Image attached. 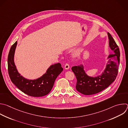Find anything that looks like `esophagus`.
Instances as JSON below:
<instances>
[{
  "label": "esophagus",
  "mask_w": 128,
  "mask_h": 128,
  "mask_svg": "<svg viewBox=\"0 0 128 128\" xmlns=\"http://www.w3.org/2000/svg\"><path fill=\"white\" fill-rule=\"evenodd\" d=\"M69 67H70V66H69V64H68V63H66V64H65V66H64L65 69H68L69 68Z\"/></svg>",
  "instance_id": "1"
}]
</instances>
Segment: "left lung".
Here are the masks:
<instances>
[{
  "label": "left lung",
  "mask_w": 128,
  "mask_h": 128,
  "mask_svg": "<svg viewBox=\"0 0 128 128\" xmlns=\"http://www.w3.org/2000/svg\"><path fill=\"white\" fill-rule=\"evenodd\" d=\"M109 46L113 53L110 54L106 69L100 76L91 77L88 76L83 70L82 65L75 66L71 69L74 73L76 79V89L84 95H92L98 94L112 84L116 79L118 70L120 52L118 46L108 32Z\"/></svg>",
  "instance_id": "1"
}]
</instances>
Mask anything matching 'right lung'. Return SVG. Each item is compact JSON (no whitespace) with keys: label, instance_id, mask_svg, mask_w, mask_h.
Listing matches in <instances>:
<instances>
[{"label":"right lung","instance_id":"add662e5","mask_svg":"<svg viewBox=\"0 0 128 128\" xmlns=\"http://www.w3.org/2000/svg\"><path fill=\"white\" fill-rule=\"evenodd\" d=\"M17 42L12 45L8 55V72L12 82L26 94L40 97L48 94L52 90L56 78L63 70L60 63L51 65L46 73L36 80H28L24 78L17 71L14 63V54Z\"/></svg>","mask_w":128,"mask_h":128}]
</instances>
